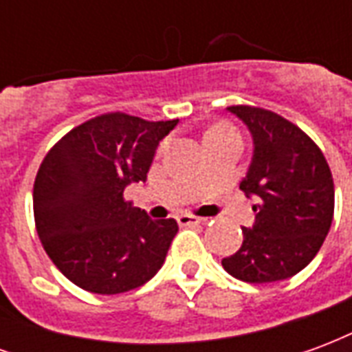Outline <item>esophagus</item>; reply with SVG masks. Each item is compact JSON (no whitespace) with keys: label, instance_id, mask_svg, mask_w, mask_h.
<instances>
[{"label":"esophagus","instance_id":"1","mask_svg":"<svg viewBox=\"0 0 352 352\" xmlns=\"http://www.w3.org/2000/svg\"><path fill=\"white\" fill-rule=\"evenodd\" d=\"M177 222L181 224V226H196V224H201V222H206V219H199V217H194V214L183 213L177 217Z\"/></svg>","mask_w":352,"mask_h":352}]
</instances>
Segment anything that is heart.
Wrapping results in <instances>:
<instances>
[{"label":"heart","instance_id":"obj_1","mask_svg":"<svg viewBox=\"0 0 352 352\" xmlns=\"http://www.w3.org/2000/svg\"><path fill=\"white\" fill-rule=\"evenodd\" d=\"M230 138H239V133L234 126H230V124H217L213 126L211 130L207 131V145H213L217 141H222V139H230Z\"/></svg>","mask_w":352,"mask_h":352}]
</instances>
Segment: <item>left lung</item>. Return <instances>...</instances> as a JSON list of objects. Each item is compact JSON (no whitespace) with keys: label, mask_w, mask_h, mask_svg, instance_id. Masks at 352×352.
<instances>
[{"label":"left lung","mask_w":352,"mask_h":352,"mask_svg":"<svg viewBox=\"0 0 352 352\" xmlns=\"http://www.w3.org/2000/svg\"><path fill=\"white\" fill-rule=\"evenodd\" d=\"M254 139V156L239 188L256 196V222L239 251L222 258L245 283H275L317 256L333 219V179L324 154L296 124L267 109L232 105Z\"/></svg>","instance_id":"1"}]
</instances>
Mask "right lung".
Wrapping results in <instances>:
<instances>
[{
  "label": "right lung",
  "mask_w": 352,
  "mask_h": 352,
  "mask_svg": "<svg viewBox=\"0 0 352 352\" xmlns=\"http://www.w3.org/2000/svg\"><path fill=\"white\" fill-rule=\"evenodd\" d=\"M177 122L105 113L75 126L43 158L35 228L49 258L77 287L120 294L162 267L179 226L148 219L124 190L145 181L156 146Z\"/></svg>",
  "instance_id": "right-lung-1"
}]
</instances>
